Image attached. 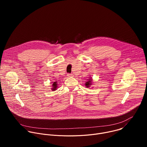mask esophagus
I'll return each instance as SVG.
<instances>
[{
  "label": "esophagus",
  "instance_id": "obj_1",
  "mask_svg": "<svg viewBox=\"0 0 147 147\" xmlns=\"http://www.w3.org/2000/svg\"><path fill=\"white\" fill-rule=\"evenodd\" d=\"M68 77H73V75L72 74H67V75Z\"/></svg>",
  "mask_w": 147,
  "mask_h": 147
}]
</instances>
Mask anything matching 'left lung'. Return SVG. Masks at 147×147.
Here are the masks:
<instances>
[{
	"label": "left lung",
	"mask_w": 147,
	"mask_h": 147,
	"mask_svg": "<svg viewBox=\"0 0 147 147\" xmlns=\"http://www.w3.org/2000/svg\"><path fill=\"white\" fill-rule=\"evenodd\" d=\"M92 84V78L91 77H90L89 79H88V81H86L85 83V86L87 88H90Z\"/></svg>",
	"instance_id": "left-lung-1"
}]
</instances>
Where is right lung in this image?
I'll use <instances>...</instances> for the list:
<instances>
[{"instance_id": "1", "label": "right lung", "mask_w": 147, "mask_h": 147, "mask_svg": "<svg viewBox=\"0 0 147 147\" xmlns=\"http://www.w3.org/2000/svg\"><path fill=\"white\" fill-rule=\"evenodd\" d=\"M57 85H58V84H57V82L56 81V82H54L53 84H52V88H51V90H52V91H55V90H57Z\"/></svg>"}]
</instances>
